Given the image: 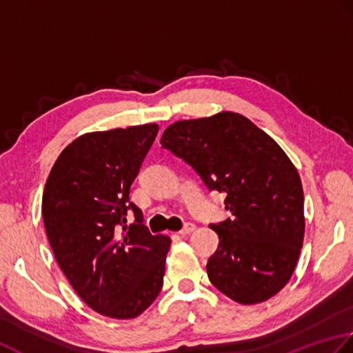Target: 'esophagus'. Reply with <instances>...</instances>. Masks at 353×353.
Instances as JSON below:
<instances>
[{
  "label": "esophagus",
  "mask_w": 353,
  "mask_h": 353,
  "mask_svg": "<svg viewBox=\"0 0 353 353\" xmlns=\"http://www.w3.org/2000/svg\"><path fill=\"white\" fill-rule=\"evenodd\" d=\"M195 224H190V222H187V224L181 228V230H179V234H181V236H187V234H190L192 232H195Z\"/></svg>",
  "instance_id": "34e87169"
}]
</instances>
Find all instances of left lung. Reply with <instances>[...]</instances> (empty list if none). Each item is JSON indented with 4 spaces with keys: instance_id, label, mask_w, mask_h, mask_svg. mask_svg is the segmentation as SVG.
Returning a JSON list of instances; mask_svg holds the SVG:
<instances>
[{
    "instance_id": "obj_1",
    "label": "left lung",
    "mask_w": 353,
    "mask_h": 353,
    "mask_svg": "<svg viewBox=\"0 0 353 353\" xmlns=\"http://www.w3.org/2000/svg\"><path fill=\"white\" fill-rule=\"evenodd\" d=\"M161 148L184 160L233 214L210 224L219 245L207 262L213 286L242 305L271 299L291 279L305 236L303 187L277 143L236 112L170 125Z\"/></svg>"
}]
</instances>
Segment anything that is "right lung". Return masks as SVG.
<instances>
[{
	"mask_svg": "<svg viewBox=\"0 0 353 353\" xmlns=\"http://www.w3.org/2000/svg\"><path fill=\"white\" fill-rule=\"evenodd\" d=\"M157 132L150 123L81 135L57 157L42 195L57 265L79 297L111 319L140 315L163 286L170 239L150 233L129 201Z\"/></svg>",
	"mask_w": 353,
	"mask_h": 353,
	"instance_id": "right-lung-1",
	"label": "right lung"
}]
</instances>
